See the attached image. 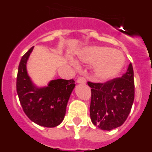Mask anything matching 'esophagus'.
I'll use <instances>...</instances> for the list:
<instances>
[{
    "label": "esophagus",
    "instance_id": "obj_1",
    "mask_svg": "<svg viewBox=\"0 0 152 152\" xmlns=\"http://www.w3.org/2000/svg\"><path fill=\"white\" fill-rule=\"evenodd\" d=\"M77 84H85L86 83V80L85 78H84V77H78V78L77 79Z\"/></svg>",
    "mask_w": 152,
    "mask_h": 152
}]
</instances>
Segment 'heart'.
I'll list each match as a JSON object with an SVG mask.
<instances>
[{
  "instance_id": "b5f03b06",
  "label": "heart",
  "mask_w": 152,
  "mask_h": 152,
  "mask_svg": "<svg viewBox=\"0 0 152 152\" xmlns=\"http://www.w3.org/2000/svg\"><path fill=\"white\" fill-rule=\"evenodd\" d=\"M80 59L94 64V74L98 80L107 81L116 77L125 64L124 55L121 52L106 46H92L80 54Z\"/></svg>"
}]
</instances>
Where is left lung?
I'll use <instances>...</instances> for the list:
<instances>
[{
	"mask_svg": "<svg viewBox=\"0 0 152 152\" xmlns=\"http://www.w3.org/2000/svg\"><path fill=\"white\" fill-rule=\"evenodd\" d=\"M91 88L90 115L93 124L102 130H112L124 123L135 97L132 63L121 77L104 84L88 82Z\"/></svg>",
	"mask_w": 152,
	"mask_h": 152,
	"instance_id": "left-lung-1",
	"label": "left lung"
}]
</instances>
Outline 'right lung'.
<instances>
[{"mask_svg": "<svg viewBox=\"0 0 152 152\" xmlns=\"http://www.w3.org/2000/svg\"><path fill=\"white\" fill-rule=\"evenodd\" d=\"M34 46L24 55L19 64L17 77V91L19 100L31 121L44 127L58 126L64 119L66 107L75 80L56 79L45 87L38 88L28 75L27 61Z\"/></svg>", "mask_w": 152, "mask_h": 152, "instance_id": "1", "label": "right lung"}]
</instances>
